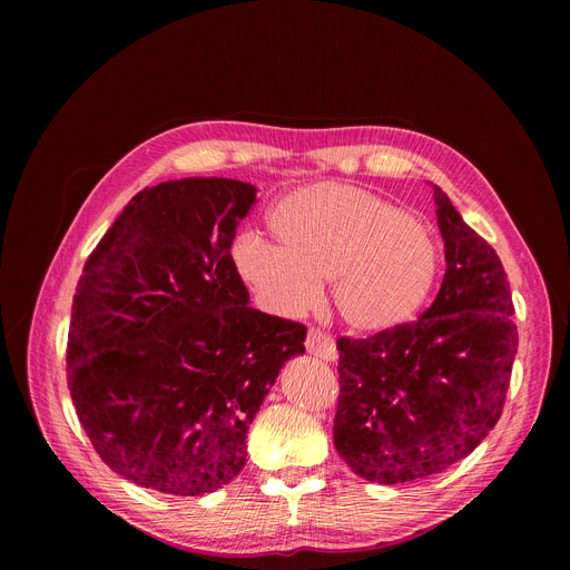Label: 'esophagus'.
Instances as JSON below:
<instances>
[{"instance_id": "34e87169", "label": "esophagus", "mask_w": 570, "mask_h": 570, "mask_svg": "<svg viewBox=\"0 0 570 570\" xmlns=\"http://www.w3.org/2000/svg\"><path fill=\"white\" fill-rule=\"evenodd\" d=\"M306 352L317 356V358H322V361H336V356H338L334 338L327 332H322V330H308Z\"/></svg>"}]
</instances>
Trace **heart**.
<instances>
[{"mask_svg":"<svg viewBox=\"0 0 570 570\" xmlns=\"http://www.w3.org/2000/svg\"><path fill=\"white\" fill-rule=\"evenodd\" d=\"M279 240L248 232L234 264L279 315H299L334 279V306L347 330L374 336L411 322L429 299L440 250L411 212L365 189L320 183L288 194L271 216Z\"/></svg>","mask_w":570,"mask_h":570,"instance_id":"heart-1","label":"heart"}]
</instances>
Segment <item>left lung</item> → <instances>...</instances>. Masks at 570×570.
Wrapping results in <instances>:
<instances>
[{"instance_id":"left-lung-1","label":"left lung","mask_w":570,"mask_h":570,"mask_svg":"<svg viewBox=\"0 0 570 570\" xmlns=\"http://www.w3.org/2000/svg\"><path fill=\"white\" fill-rule=\"evenodd\" d=\"M446 273L433 304L401 327L338 338L334 444L356 475L399 484L466 458L501 420L519 347L497 250L433 185Z\"/></svg>"}]
</instances>
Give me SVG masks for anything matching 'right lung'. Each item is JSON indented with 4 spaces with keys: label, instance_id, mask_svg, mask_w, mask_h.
<instances>
[{
    "label": "right lung",
    "instance_id": "1",
    "mask_svg": "<svg viewBox=\"0 0 570 570\" xmlns=\"http://www.w3.org/2000/svg\"><path fill=\"white\" fill-rule=\"evenodd\" d=\"M253 185L169 180L139 191L78 279L67 383L99 458L171 497L216 492L306 327L248 306L229 255Z\"/></svg>",
    "mask_w": 570,
    "mask_h": 570
}]
</instances>
